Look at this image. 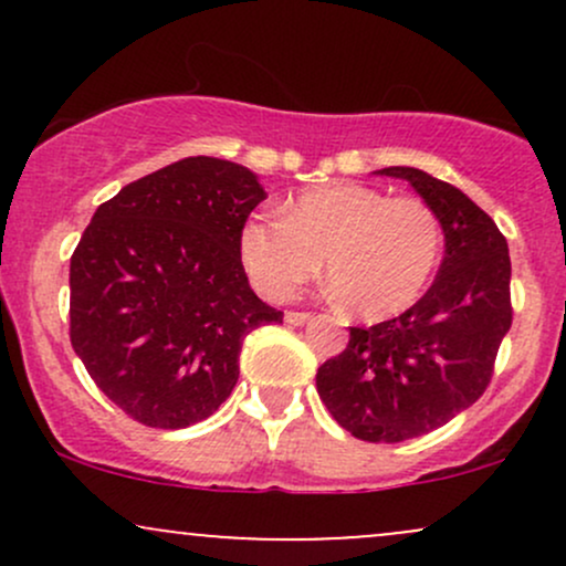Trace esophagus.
<instances>
[{
    "instance_id": "1",
    "label": "esophagus",
    "mask_w": 566,
    "mask_h": 566,
    "mask_svg": "<svg viewBox=\"0 0 566 566\" xmlns=\"http://www.w3.org/2000/svg\"><path fill=\"white\" fill-rule=\"evenodd\" d=\"M308 319H311L308 311H287V314H284V322L295 324V327H301V324H305Z\"/></svg>"
}]
</instances>
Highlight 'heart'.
<instances>
[{
	"label": "heart",
	"instance_id": "1",
	"mask_svg": "<svg viewBox=\"0 0 566 566\" xmlns=\"http://www.w3.org/2000/svg\"><path fill=\"white\" fill-rule=\"evenodd\" d=\"M441 244V220L428 201L365 184L308 188L290 201L287 216L247 220L239 237L247 271L271 301L295 295L324 261L337 295L369 322L420 301Z\"/></svg>",
	"mask_w": 566,
	"mask_h": 566
}]
</instances>
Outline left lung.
I'll return each mask as SVG.
<instances>
[{"instance_id":"1","label":"left lung","mask_w":566,"mask_h":566,"mask_svg":"<svg viewBox=\"0 0 566 566\" xmlns=\"http://www.w3.org/2000/svg\"><path fill=\"white\" fill-rule=\"evenodd\" d=\"M433 207L444 261L412 308L350 327L348 346L316 373L324 407L350 437L407 441L450 423L490 386L513 322L509 242L460 188L415 167H386Z\"/></svg>"}]
</instances>
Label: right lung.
Returning a JSON list of instances; mask_svg holds the SVG:
<instances>
[{"mask_svg":"<svg viewBox=\"0 0 566 566\" xmlns=\"http://www.w3.org/2000/svg\"><path fill=\"white\" fill-rule=\"evenodd\" d=\"M265 199L247 167L188 157L103 201L71 255L69 335L95 386L148 428L210 418L244 335L282 322L247 282L239 237Z\"/></svg>","mask_w":566,"mask_h":566,"instance_id":"1","label":"right lung"}]
</instances>
